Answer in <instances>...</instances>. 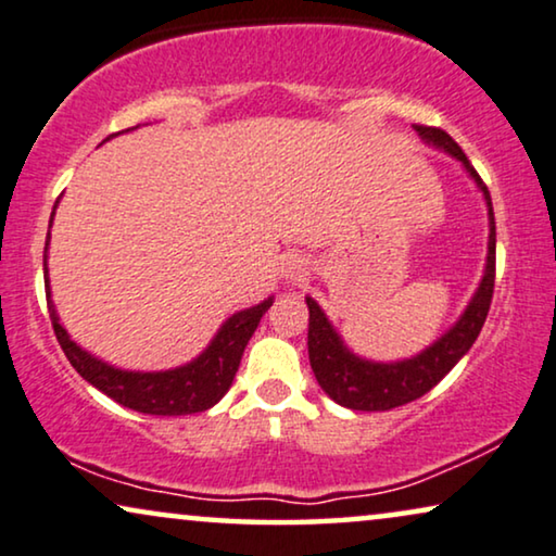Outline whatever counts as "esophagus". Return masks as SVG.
<instances>
[{"label": "esophagus", "mask_w": 556, "mask_h": 556, "mask_svg": "<svg viewBox=\"0 0 556 556\" xmlns=\"http://www.w3.org/2000/svg\"><path fill=\"white\" fill-rule=\"evenodd\" d=\"M309 274V262L302 254H287L282 258V277L287 279V285H302Z\"/></svg>", "instance_id": "obj_1"}]
</instances>
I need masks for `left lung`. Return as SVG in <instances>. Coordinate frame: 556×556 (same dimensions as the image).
<instances>
[{"instance_id": "left-lung-1", "label": "left lung", "mask_w": 556, "mask_h": 556, "mask_svg": "<svg viewBox=\"0 0 556 556\" xmlns=\"http://www.w3.org/2000/svg\"><path fill=\"white\" fill-rule=\"evenodd\" d=\"M417 135L425 139L427 144L445 150L450 157L463 162L468 175L476 180V185L483 192L488 205V256H485V271L480 279L476 294L465 307L453 328L445 336L434 340L425 351L412 355V358L394 361V364H376V361H366L353 351H348L343 338L338 336L332 323L325 317L320 305L313 298L307 300L309 309V328H307V353L309 366H313L315 379L320 383L325 394L340 406L355 412H387L394 406L409 404L414 399L425 396L429 389L438 387L445 376L453 371V366L470 351L483 328L488 309H491L493 300V282H495V218H493V203L491 192H488L485 182L480 180L476 167L465 157V152L457 147V142L447 131L438 127H421L417 124Z\"/></svg>"}]
</instances>
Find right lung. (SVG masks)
Segmentation results:
<instances>
[{
  "instance_id": "1",
  "label": "right lung",
  "mask_w": 556,
  "mask_h": 556,
  "mask_svg": "<svg viewBox=\"0 0 556 556\" xmlns=\"http://www.w3.org/2000/svg\"><path fill=\"white\" fill-rule=\"evenodd\" d=\"M53 216H50V226H53ZM48 243L50 233L46 241V254ZM42 266H46L48 277V264ZM46 294L55 338L63 348L65 358L71 361V366L76 368L91 387L103 391V394L114 399V402L142 414H157V417H180V414L205 412L211 409L213 404H218L226 391L231 389L233 376L239 371L243 348H247L258 320H262L264 313L274 302V298H266L264 302H258V305L241 309V313L228 317V320L220 325L216 338L211 340V345L205 348L198 358H192L190 364L169 368V371H122V368L103 364L96 355L86 353L78 343H73L61 320H58L55 305L50 302L48 279Z\"/></svg>"
}]
</instances>
